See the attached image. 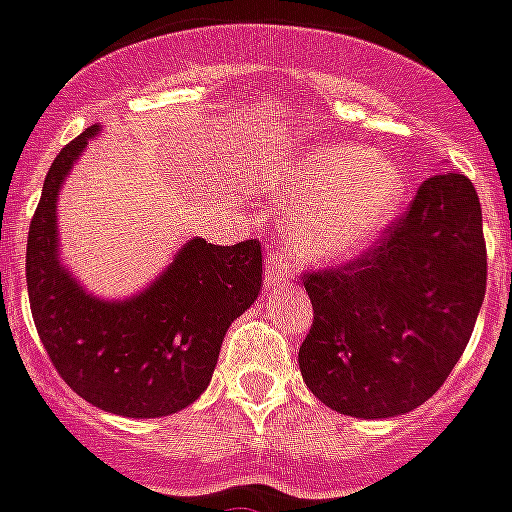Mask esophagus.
I'll use <instances>...</instances> for the list:
<instances>
[{"mask_svg":"<svg viewBox=\"0 0 512 512\" xmlns=\"http://www.w3.org/2000/svg\"><path fill=\"white\" fill-rule=\"evenodd\" d=\"M292 282V266L287 261V256L282 251H272L269 253V261H266L264 269V287L269 292L272 290H282Z\"/></svg>","mask_w":512,"mask_h":512,"instance_id":"1","label":"esophagus"}]
</instances>
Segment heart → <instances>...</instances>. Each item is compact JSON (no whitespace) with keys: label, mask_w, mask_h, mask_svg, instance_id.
Masks as SVG:
<instances>
[{"label":"heart","mask_w":512,"mask_h":512,"mask_svg":"<svg viewBox=\"0 0 512 512\" xmlns=\"http://www.w3.org/2000/svg\"><path fill=\"white\" fill-rule=\"evenodd\" d=\"M406 178L393 160L349 142L305 152L282 176L295 251L310 264H334L373 243L404 204Z\"/></svg>","instance_id":"obj_1"}]
</instances>
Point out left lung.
<instances>
[{"mask_svg":"<svg viewBox=\"0 0 512 512\" xmlns=\"http://www.w3.org/2000/svg\"><path fill=\"white\" fill-rule=\"evenodd\" d=\"M303 285L313 326L298 362L313 396L347 417L412 412L464 355L487 290L474 186L456 170L427 178L381 246Z\"/></svg>","mask_w":512,"mask_h":512,"instance_id":"8db88e82","label":"left lung"}]
</instances>
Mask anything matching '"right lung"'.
<instances>
[{
  "instance_id": "add662e5",
  "label": "right lung",
  "mask_w": 512,
  "mask_h": 512,
  "mask_svg": "<svg viewBox=\"0 0 512 512\" xmlns=\"http://www.w3.org/2000/svg\"><path fill=\"white\" fill-rule=\"evenodd\" d=\"M90 126L56 155L28 233L25 277L33 321L54 368L74 393L103 412L168 417L207 391L230 323L261 292V246L186 240L163 272L126 298H100L64 264L59 194Z\"/></svg>"
}]
</instances>
